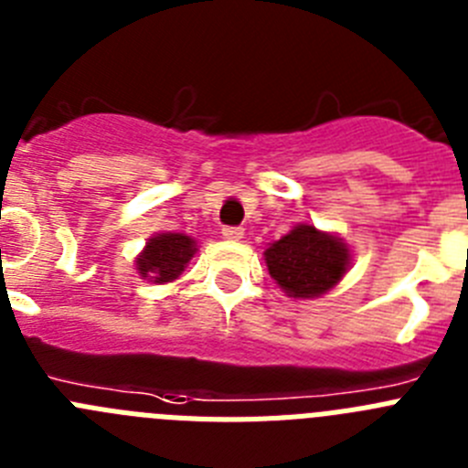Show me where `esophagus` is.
<instances>
[{
	"label": "esophagus",
	"mask_w": 468,
	"mask_h": 468,
	"mask_svg": "<svg viewBox=\"0 0 468 468\" xmlns=\"http://www.w3.org/2000/svg\"><path fill=\"white\" fill-rule=\"evenodd\" d=\"M222 237H225L227 241H241L243 229L241 227H225V229H222Z\"/></svg>",
	"instance_id": "obj_1"
}]
</instances>
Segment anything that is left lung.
Returning <instances> with one entry per match:
<instances>
[{"mask_svg": "<svg viewBox=\"0 0 468 468\" xmlns=\"http://www.w3.org/2000/svg\"><path fill=\"white\" fill-rule=\"evenodd\" d=\"M270 276L292 300L330 292L351 267V248L333 231L300 222L264 250Z\"/></svg>", "mask_w": 468, "mask_h": 468, "instance_id": "8db88e82", "label": "left lung"}]
</instances>
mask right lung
Listing matches in <instances>:
<instances>
[{"mask_svg": "<svg viewBox=\"0 0 468 468\" xmlns=\"http://www.w3.org/2000/svg\"><path fill=\"white\" fill-rule=\"evenodd\" d=\"M197 250V239L180 231H161L147 239L135 258V270L143 279L156 285L171 283L183 274Z\"/></svg>", "mask_w": 468, "mask_h": 468, "instance_id": "add662e5", "label": "right lung"}]
</instances>
